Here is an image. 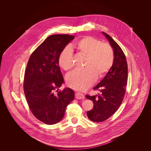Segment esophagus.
I'll return each mask as SVG.
<instances>
[{"label": "esophagus", "mask_w": 151, "mask_h": 151, "mask_svg": "<svg viewBox=\"0 0 151 151\" xmlns=\"http://www.w3.org/2000/svg\"><path fill=\"white\" fill-rule=\"evenodd\" d=\"M75 97L77 99H84L85 96L83 94L80 93H76V95H75Z\"/></svg>", "instance_id": "1"}]
</instances>
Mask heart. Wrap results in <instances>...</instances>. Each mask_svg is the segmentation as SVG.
<instances>
[{"mask_svg": "<svg viewBox=\"0 0 151 151\" xmlns=\"http://www.w3.org/2000/svg\"><path fill=\"white\" fill-rule=\"evenodd\" d=\"M74 47L77 52L86 57L83 69H76L67 76L70 88L84 91L92 86L97 76L102 77L109 70L114 61V52L108 43H101L91 36L79 40ZM58 65L63 70H68L73 66L72 52L69 47L63 48L58 58Z\"/></svg>", "mask_w": 151, "mask_h": 151, "instance_id": "b5f03b06", "label": "heart"}]
</instances>
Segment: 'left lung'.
<instances>
[{
	"mask_svg": "<svg viewBox=\"0 0 151 151\" xmlns=\"http://www.w3.org/2000/svg\"><path fill=\"white\" fill-rule=\"evenodd\" d=\"M112 47L114 52L113 65L104 78L93 89L101 94L86 97L93 101V109L87 112L89 119L94 122L107 120L115 113L123 101L127 83L128 67L124 53L110 36L102 32Z\"/></svg>",
	"mask_w": 151,
	"mask_h": 151,
	"instance_id": "left-lung-1",
	"label": "left lung"
}]
</instances>
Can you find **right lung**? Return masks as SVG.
<instances>
[{
	"mask_svg": "<svg viewBox=\"0 0 151 151\" xmlns=\"http://www.w3.org/2000/svg\"><path fill=\"white\" fill-rule=\"evenodd\" d=\"M74 38L68 35L48 36L31 54L26 67L24 91L27 102L34 116L47 125L60 122L74 99L70 88L53 93L64 83L58 66L59 54Z\"/></svg>",
	"mask_w": 151,
	"mask_h": 151,
	"instance_id": "right-lung-1",
	"label": "right lung"
}]
</instances>
